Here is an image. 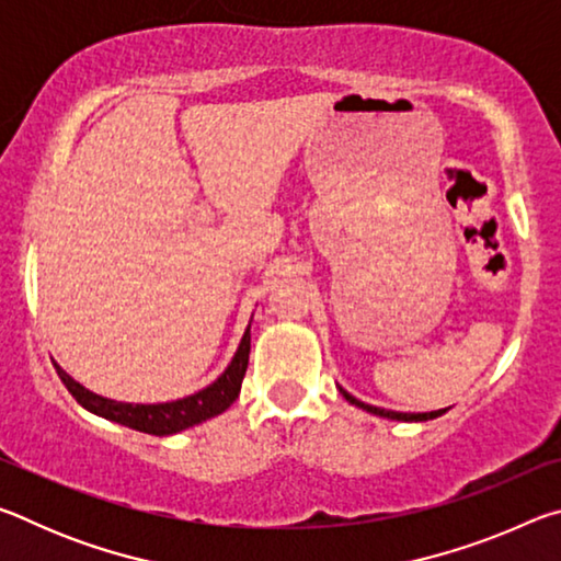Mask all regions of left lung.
<instances>
[{
    "label": "left lung",
    "mask_w": 561,
    "mask_h": 561,
    "mask_svg": "<svg viewBox=\"0 0 561 561\" xmlns=\"http://www.w3.org/2000/svg\"><path fill=\"white\" fill-rule=\"evenodd\" d=\"M339 391H341V396H344L351 405H358V408H364V411L374 413V415L391 417V421H405V423H413V421H433V417H438V415H443L445 411H448V408H443V411H431V413H398V411H386V408L368 405V403H364V401H358V398H354V396H351V393H346L344 388H339Z\"/></svg>",
    "instance_id": "left-lung-1"
}]
</instances>
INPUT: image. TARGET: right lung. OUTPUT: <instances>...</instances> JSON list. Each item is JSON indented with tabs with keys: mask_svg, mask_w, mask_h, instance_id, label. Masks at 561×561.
<instances>
[{
	"mask_svg": "<svg viewBox=\"0 0 561 561\" xmlns=\"http://www.w3.org/2000/svg\"><path fill=\"white\" fill-rule=\"evenodd\" d=\"M247 360H250V327H247L240 346H237V354L230 360V366L225 368L217 381L203 388V391L178 398V401H170V403L111 401V398H103L99 393L89 391V388H83L79 381H73L61 366H56V374H59L64 386L69 388V393L83 408H87V411L148 435H173L185 428H193V425L207 421V417L225 413L227 408L234 403V398L240 396V388H242Z\"/></svg>",
	"mask_w": 561,
	"mask_h": 561,
	"instance_id": "right-lung-1",
	"label": "right lung"
}]
</instances>
